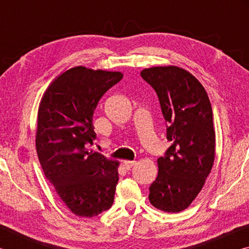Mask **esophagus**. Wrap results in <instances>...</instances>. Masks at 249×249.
<instances>
[{
  "instance_id": "obj_1",
  "label": "esophagus",
  "mask_w": 249,
  "mask_h": 249,
  "mask_svg": "<svg viewBox=\"0 0 249 249\" xmlns=\"http://www.w3.org/2000/svg\"><path fill=\"white\" fill-rule=\"evenodd\" d=\"M135 163H136V161H134V160H125L124 161V166L127 170H129L130 168H132Z\"/></svg>"
}]
</instances>
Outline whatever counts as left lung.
Wrapping results in <instances>:
<instances>
[{
  "mask_svg": "<svg viewBox=\"0 0 249 249\" xmlns=\"http://www.w3.org/2000/svg\"><path fill=\"white\" fill-rule=\"evenodd\" d=\"M141 75L158 95L171 146L157 160L149 202L167 213L187 209L199 195L215 159L213 112L203 86L177 66L145 68Z\"/></svg>",
  "mask_w": 249,
  "mask_h": 249,
  "instance_id": "1",
  "label": "left lung"
}]
</instances>
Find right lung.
I'll return each instance as SVG.
<instances>
[{
  "instance_id": "obj_1",
  "label": "right lung",
  "mask_w": 249,
  "mask_h": 249,
  "mask_svg": "<svg viewBox=\"0 0 249 249\" xmlns=\"http://www.w3.org/2000/svg\"><path fill=\"white\" fill-rule=\"evenodd\" d=\"M120 71L73 67L53 80L37 115L36 150L43 171L71 212L93 217L114 201L120 161L87 148L95 138L94 109Z\"/></svg>"
}]
</instances>
